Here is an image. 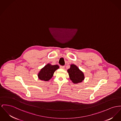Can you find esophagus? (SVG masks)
<instances>
[{
	"instance_id": "1",
	"label": "esophagus",
	"mask_w": 121,
	"mask_h": 121,
	"mask_svg": "<svg viewBox=\"0 0 121 121\" xmlns=\"http://www.w3.org/2000/svg\"><path fill=\"white\" fill-rule=\"evenodd\" d=\"M60 68L61 69H64L65 66L64 65H60Z\"/></svg>"
}]
</instances>
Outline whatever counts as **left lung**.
<instances>
[{"label":"left lung","instance_id":"left-lung-1","mask_svg":"<svg viewBox=\"0 0 121 121\" xmlns=\"http://www.w3.org/2000/svg\"><path fill=\"white\" fill-rule=\"evenodd\" d=\"M70 79L75 84L82 82L84 79V75L75 65H71L70 68L67 70Z\"/></svg>","mask_w":121,"mask_h":121}]
</instances>
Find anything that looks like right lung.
<instances>
[{
	"mask_svg": "<svg viewBox=\"0 0 121 121\" xmlns=\"http://www.w3.org/2000/svg\"><path fill=\"white\" fill-rule=\"evenodd\" d=\"M58 68V65H51L48 63L41 69L38 75V78L41 80L48 81L52 78L54 72Z\"/></svg>",
	"mask_w": 121,
	"mask_h": 121,
	"instance_id": "1",
	"label": "right lung"
}]
</instances>
